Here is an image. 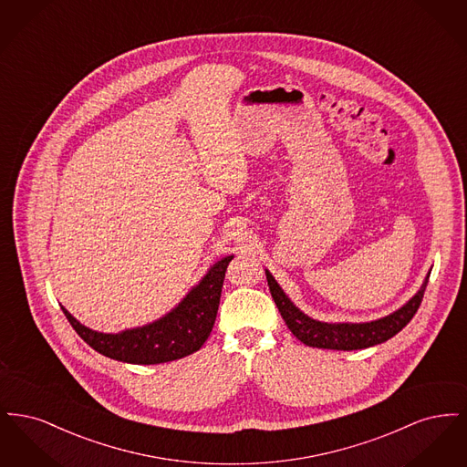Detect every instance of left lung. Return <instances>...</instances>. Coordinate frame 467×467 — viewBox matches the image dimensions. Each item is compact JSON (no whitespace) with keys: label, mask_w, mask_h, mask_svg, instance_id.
Here are the masks:
<instances>
[{"label":"left lung","mask_w":467,"mask_h":467,"mask_svg":"<svg viewBox=\"0 0 467 467\" xmlns=\"http://www.w3.org/2000/svg\"><path fill=\"white\" fill-rule=\"evenodd\" d=\"M429 275L431 271L427 273L422 287L417 290V294L410 301H406L400 308L381 318L371 320V322H322V320L311 318L305 311L299 310L290 301L289 296L278 285V282L269 273V269H266V280L271 297L275 299L276 308L280 311L282 318L285 320L290 333L313 348L345 350V352L369 348L379 343H385L387 339L400 333L402 327H406V324L413 318V315L417 313L422 303Z\"/></svg>","instance_id":"1"}]
</instances>
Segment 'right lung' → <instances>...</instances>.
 Here are the masks:
<instances>
[{
  "instance_id": "add662e5",
  "label": "right lung",
  "mask_w": 467,
  "mask_h": 467,
  "mask_svg": "<svg viewBox=\"0 0 467 467\" xmlns=\"http://www.w3.org/2000/svg\"><path fill=\"white\" fill-rule=\"evenodd\" d=\"M234 255L208 267L200 282L173 310L150 324L120 333H99L80 324L61 306L77 334L101 356L128 364H162L198 352L213 329L221 303L223 276Z\"/></svg>"
}]
</instances>
